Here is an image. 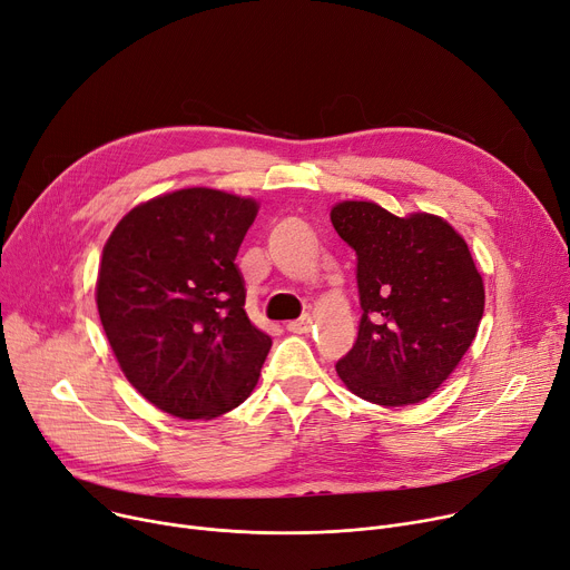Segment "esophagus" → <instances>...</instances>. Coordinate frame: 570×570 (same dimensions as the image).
Segmentation results:
<instances>
[{
    "label": "esophagus",
    "instance_id": "1",
    "mask_svg": "<svg viewBox=\"0 0 570 570\" xmlns=\"http://www.w3.org/2000/svg\"><path fill=\"white\" fill-rule=\"evenodd\" d=\"M311 328H313V317L311 315H304V317H298L294 322H287V331H292V333H308Z\"/></svg>",
    "mask_w": 570,
    "mask_h": 570
}]
</instances>
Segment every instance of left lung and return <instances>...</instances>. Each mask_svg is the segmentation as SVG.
<instances>
[{"label": "left lung", "instance_id": "obj_1", "mask_svg": "<svg viewBox=\"0 0 570 570\" xmlns=\"http://www.w3.org/2000/svg\"><path fill=\"white\" fill-rule=\"evenodd\" d=\"M331 223L356 253L361 322L336 363L367 403L425 400L455 371L483 317V278L460 234L440 216L397 218L375 203H338Z\"/></svg>", "mask_w": 570, "mask_h": 570}]
</instances>
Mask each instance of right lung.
Here are the masks:
<instances>
[{
  "mask_svg": "<svg viewBox=\"0 0 570 570\" xmlns=\"http://www.w3.org/2000/svg\"><path fill=\"white\" fill-rule=\"evenodd\" d=\"M250 197L181 188L130 209L104 246L96 306L126 380L158 410L195 421L239 407L272 338L250 324L234 257Z\"/></svg>",
  "mask_w": 570,
  "mask_h": 570,
  "instance_id": "add662e5",
  "label": "right lung"
}]
</instances>
